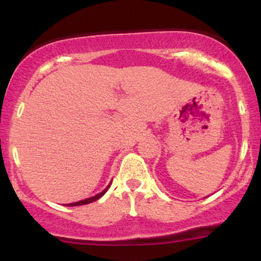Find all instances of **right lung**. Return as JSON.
Here are the masks:
<instances>
[{"instance_id":"obj_1","label":"right lung","mask_w":261,"mask_h":261,"mask_svg":"<svg viewBox=\"0 0 261 261\" xmlns=\"http://www.w3.org/2000/svg\"><path fill=\"white\" fill-rule=\"evenodd\" d=\"M109 187H110V186H109ZM109 187H107V188L105 189L103 192H101V193L96 194V196H94V197H91V198L83 199V201H78V202H74V203H69V204H68V206H82V204H88V203H91V202H94V201H97V199H98V198H101V197L103 196L105 193H106V192H107V189H109Z\"/></svg>"}]
</instances>
